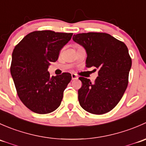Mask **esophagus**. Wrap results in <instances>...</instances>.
Returning a JSON list of instances; mask_svg holds the SVG:
<instances>
[{
  "label": "esophagus",
  "instance_id": "34e87169",
  "mask_svg": "<svg viewBox=\"0 0 146 146\" xmlns=\"http://www.w3.org/2000/svg\"><path fill=\"white\" fill-rule=\"evenodd\" d=\"M71 77H72V80H77V79L78 78V77L77 76V75H76L75 73H72Z\"/></svg>",
  "mask_w": 146,
  "mask_h": 146
}]
</instances>
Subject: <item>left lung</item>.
<instances>
[{
    "mask_svg": "<svg viewBox=\"0 0 146 146\" xmlns=\"http://www.w3.org/2000/svg\"><path fill=\"white\" fill-rule=\"evenodd\" d=\"M74 42L87 52L86 67H95L98 77L95 82L80 77V105L94 114H103L114 108L123 97L129 82L131 58L126 45L110 35L88 32L74 35Z\"/></svg>",
    "mask_w": 146,
    "mask_h": 146,
    "instance_id": "1",
    "label": "left lung"
}]
</instances>
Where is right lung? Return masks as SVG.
I'll return each instance as SVG.
<instances>
[{"mask_svg": "<svg viewBox=\"0 0 146 146\" xmlns=\"http://www.w3.org/2000/svg\"><path fill=\"white\" fill-rule=\"evenodd\" d=\"M72 36L73 33L35 31L15 46L10 73L19 98L31 111L48 114L61 104L71 75L50 76L48 68L50 63L57 61Z\"/></svg>", "mask_w": 146, "mask_h": 146, "instance_id": "1", "label": "right lung"}]
</instances>
